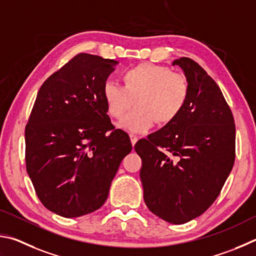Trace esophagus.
I'll return each instance as SVG.
<instances>
[{"mask_svg": "<svg viewBox=\"0 0 256 256\" xmlns=\"http://www.w3.org/2000/svg\"><path fill=\"white\" fill-rule=\"evenodd\" d=\"M129 137H130V142H132V145L135 146V144L138 140V137L135 136V135H129Z\"/></svg>", "mask_w": 256, "mask_h": 256, "instance_id": "obj_1", "label": "esophagus"}]
</instances>
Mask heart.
<instances>
[{
	"instance_id": "b5f03b06",
	"label": "heart",
	"mask_w": 256,
	"mask_h": 256,
	"mask_svg": "<svg viewBox=\"0 0 256 256\" xmlns=\"http://www.w3.org/2000/svg\"><path fill=\"white\" fill-rule=\"evenodd\" d=\"M124 86L114 80L103 84L108 114L120 119L135 103L136 108L119 122L124 130L144 134L155 124H168L180 114L189 96L186 75L150 62L140 64L124 73Z\"/></svg>"
}]
</instances>
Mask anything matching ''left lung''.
Masks as SVG:
<instances>
[{"label": "left lung", "instance_id": "1", "mask_svg": "<svg viewBox=\"0 0 256 256\" xmlns=\"http://www.w3.org/2000/svg\"><path fill=\"white\" fill-rule=\"evenodd\" d=\"M189 96L176 119L135 145L145 204L171 224L202 214L220 194L235 162L234 116L217 83L198 62L176 60Z\"/></svg>", "mask_w": 256, "mask_h": 256}]
</instances>
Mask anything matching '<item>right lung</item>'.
Segmentation results:
<instances>
[{
	"label": "right lung",
	"mask_w": 256,
	"mask_h": 256,
	"mask_svg": "<svg viewBox=\"0 0 256 256\" xmlns=\"http://www.w3.org/2000/svg\"><path fill=\"white\" fill-rule=\"evenodd\" d=\"M119 62L78 54L44 80L26 127V165L48 210L75 218L106 202L129 136L114 129L103 84Z\"/></svg>",
	"instance_id": "1"
}]
</instances>
